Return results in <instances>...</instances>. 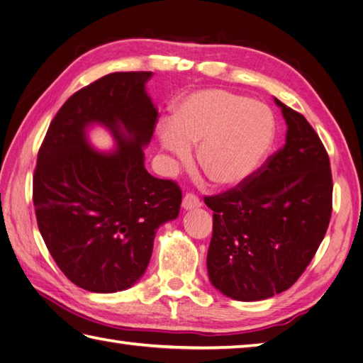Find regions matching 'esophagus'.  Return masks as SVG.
<instances>
[{
  "instance_id": "obj_1",
  "label": "esophagus",
  "mask_w": 363,
  "mask_h": 363,
  "mask_svg": "<svg viewBox=\"0 0 363 363\" xmlns=\"http://www.w3.org/2000/svg\"><path fill=\"white\" fill-rule=\"evenodd\" d=\"M182 205L184 210H192V208H197V206H201L202 202H201V199H199V196L194 194V192H186L183 197Z\"/></svg>"
}]
</instances>
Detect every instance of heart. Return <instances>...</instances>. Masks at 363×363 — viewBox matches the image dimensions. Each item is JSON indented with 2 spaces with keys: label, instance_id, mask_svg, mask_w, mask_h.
<instances>
[{
  "label": "heart",
  "instance_id": "heart-1",
  "mask_svg": "<svg viewBox=\"0 0 363 363\" xmlns=\"http://www.w3.org/2000/svg\"><path fill=\"white\" fill-rule=\"evenodd\" d=\"M276 135L272 111L224 89L188 95L160 131L162 149L188 162L191 145L208 179L220 186L246 182L263 164Z\"/></svg>",
  "mask_w": 363,
  "mask_h": 363
}]
</instances>
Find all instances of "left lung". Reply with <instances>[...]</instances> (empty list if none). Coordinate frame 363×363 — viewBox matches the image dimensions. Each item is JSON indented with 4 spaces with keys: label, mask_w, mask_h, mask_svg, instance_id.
<instances>
[{
    "label": "left lung",
    "mask_w": 363,
    "mask_h": 363,
    "mask_svg": "<svg viewBox=\"0 0 363 363\" xmlns=\"http://www.w3.org/2000/svg\"><path fill=\"white\" fill-rule=\"evenodd\" d=\"M276 103L288 127L285 145L246 182L203 199L213 210L208 276L236 301L288 290L312 262L332 214L326 147L304 116Z\"/></svg>",
    "instance_id": "left-lung-1"
}]
</instances>
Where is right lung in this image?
Segmentation results:
<instances>
[{"label": "right lung", "mask_w": 363, "mask_h": 363, "mask_svg": "<svg viewBox=\"0 0 363 363\" xmlns=\"http://www.w3.org/2000/svg\"><path fill=\"white\" fill-rule=\"evenodd\" d=\"M152 75L116 72L79 89L53 117L37 153V225L57 268L87 291L135 284L150 262L157 228L179 216V184L144 167L143 147L158 122L145 92ZM92 121L113 131L114 154L86 145L84 130Z\"/></svg>", "instance_id": "right-lung-1"}]
</instances>
